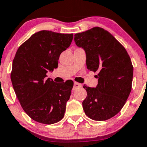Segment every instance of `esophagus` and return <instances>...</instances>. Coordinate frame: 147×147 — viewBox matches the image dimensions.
<instances>
[{"mask_svg":"<svg viewBox=\"0 0 147 147\" xmlns=\"http://www.w3.org/2000/svg\"><path fill=\"white\" fill-rule=\"evenodd\" d=\"M81 87H82V85H81V84L78 83V82H74V86H73L74 90H76V89H78V88H81Z\"/></svg>","mask_w":147,"mask_h":147,"instance_id":"1","label":"esophagus"}]
</instances>
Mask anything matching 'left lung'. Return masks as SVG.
<instances>
[{
  "instance_id": "8db88e82",
  "label": "left lung",
  "mask_w": 147,
  "mask_h": 147,
  "mask_svg": "<svg viewBox=\"0 0 147 147\" xmlns=\"http://www.w3.org/2000/svg\"><path fill=\"white\" fill-rule=\"evenodd\" d=\"M74 40L85 50L87 68L98 72V85L84 86V111L92 120H108L120 112L131 90L134 68L130 57L112 34L100 27L75 34Z\"/></svg>"
}]
</instances>
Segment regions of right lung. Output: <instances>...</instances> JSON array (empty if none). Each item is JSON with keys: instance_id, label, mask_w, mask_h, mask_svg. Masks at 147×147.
<instances>
[{"instance_id": "1", "label": "right lung", "mask_w": 147, "mask_h": 147, "mask_svg": "<svg viewBox=\"0 0 147 147\" xmlns=\"http://www.w3.org/2000/svg\"><path fill=\"white\" fill-rule=\"evenodd\" d=\"M72 38V34L43 30L33 34L16 53L11 82L21 107L35 121L52 124L64 117L73 82L56 83L46 77L48 71L57 68L59 55Z\"/></svg>"}]
</instances>
